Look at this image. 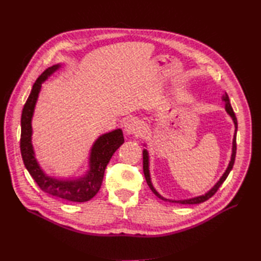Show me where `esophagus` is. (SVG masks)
<instances>
[{"instance_id":"34e87169","label":"esophagus","mask_w":261,"mask_h":261,"mask_svg":"<svg viewBox=\"0 0 261 261\" xmlns=\"http://www.w3.org/2000/svg\"><path fill=\"white\" fill-rule=\"evenodd\" d=\"M124 131L126 135H140L142 131V126L140 121L136 118H130L124 122Z\"/></svg>"}]
</instances>
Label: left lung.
<instances>
[{"instance_id": "left-lung-1", "label": "left lung", "mask_w": 261, "mask_h": 261, "mask_svg": "<svg viewBox=\"0 0 261 261\" xmlns=\"http://www.w3.org/2000/svg\"><path fill=\"white\" fill-rule=\"evenodd\" d=\"M223 102L225 104V111L226 113H228L232 120H233V123H234V137H233V142H232V154H231V160L229 163V166L228 168H226V170L224 171V174L222 175V177H221L220 180L216 182V184L211 188V190L205 193L204 195H201V196H196V197H193V198H188V199H179V201H175V199H167L163 197L160 194L154 190V187L152 186V182H151V179H150V173H149V154H148V151L146 150V149H143L142 151V156H143V174H145V177H146V180H147V184L148 186L150 187V190L153 192V194L156 196H158L159 198L164 199V201H169L171 203H178V204H199V203H203L205 201H207V199L210 197H212L214 194L216 193V191L219 190L220 186L223 184V181L226 179V177H228V175L230 174L231 169L233 168V164H234V160H236V153H237V130H238V121H237V118H236V114L233 112V109H232L231 104H230V99H229V96L228 94H225V95L223 96Z\"/></svg>"}]
</instances>
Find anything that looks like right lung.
<instances>
[{"label":"right lung","instance_id":"1","mask_svg":"<svg viewBox=\"0 0 261 261\" xmlns=\"http://www.w3.org/2000/svg\"><path fill=\"white\" fill-rule=\"evenodd\" d=\"M59 67V64L54 65L51 67L47 68L38 77V80L32 86L31 93L27 99L23 110H22L20 139L21 156L25 168L29 171L32 178L35 179L38 186L41 188V191L49 194V195L65 199V201L81 203L90 201L91 198L96 195V193L99 191L102 185L105 168H107L113 153L124 142V138L121 129L113 130L109 134L98 137L91 149L90 163H88L90 164V169L80 178L58 179L55 178V177L48 176L41 169L35 157V151H33L31 142V120L42 83Z\"/></svg>","mask_w":261,"mask_h":261}]
</instances>
